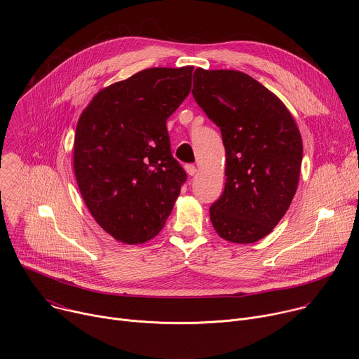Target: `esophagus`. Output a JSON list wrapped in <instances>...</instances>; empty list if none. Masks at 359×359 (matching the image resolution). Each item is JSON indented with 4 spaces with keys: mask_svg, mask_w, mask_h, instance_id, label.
<instances>
[{
    "mask_svg": "<svg viewBox=\"0 0 359 359\" xmlns=\"http://www.w3.org/2000/svg\"><path fill=\"white\" fill-rule=\"evenodd\" d=\"M184 169H186V172H187V175H189V176H194V175H196V172H197V169H196V166H194V165H186V166H184Z\"/></svg>",
    "mask_w": 359,
    "mask_h": 359,
    "instance_id": "obj_1",
    "label": "esophagus"
}]
</instances>
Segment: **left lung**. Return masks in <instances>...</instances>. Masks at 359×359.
I'll return each instance as SVG.
<instances>
[{"instance_id":"obj_1","label":"left lung","mask_w":359,"mask_h":359,"mask_svg":"<svg viewBox=\"0 0 359 359\" xmlns=\"http://www.w3.org/2000/svg\"><path fill=\"white\" fill-rule=\"evenodd\" d=\"M191 93L222 132L226 184L210 208L217 234L255 243L273 231L297 191L302 139L283 102L247 74L197 68Z\"/></svg>"}]
</instances>
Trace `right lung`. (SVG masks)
Masks as SVG:
<instances>
[{
  "mask_svg": "<svg viewBox=\"0 0 359 359\" xmlns=\"http://www.w3.org/2000/svg\"><path fill=\"white\" fill-rule=\"evenodd\" d=\"M191 72L140 71L99 90L81 114L74 142L78 187L95 222L118 241L155 237L186 182L166 121L189 95Z\"/></svg>",
  "mask_w": 359,
  "mask_h": 359,
  "instance_id": "right-lung-1",
  "label": "right lung"
}]
</instances>
